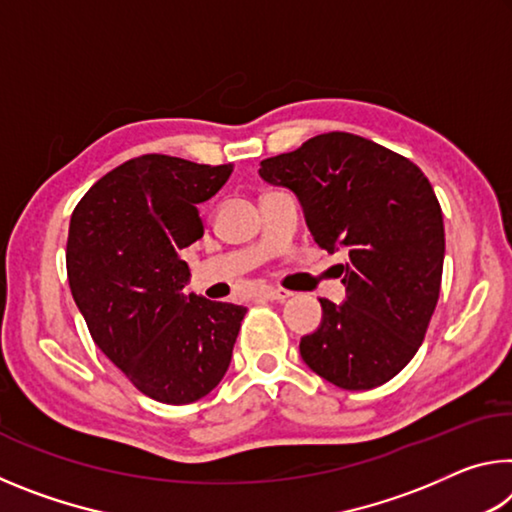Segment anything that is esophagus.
Returning <instances> with one entry per match:
<instances>
[{
  "label": "esophagus",
  "instance_id": "34e87169",
  "mask_svg": "<svg viewBox=\"0 0 512 512\" xmlns=\"http://www.w3.org/2000/svg\"><path fill=\"white\" fill-rule=\"evenodd\" d=\"M259 296L266 298V300L284 302L287 298H291V291H287V289H277V287H264L262 291H259Z\"/></svg>",
  "mask_w": 512,
  "mask_h": 512
}]
</instances>
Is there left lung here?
Returning <instances> with one entry per match:
<instances>
[{
	"label": "left lung",
	"instance_id": "obj_1",
	"mask_svg": "<svg viewBox=\"0 0 512 512\" xmlns=\"http://www.w3.org/2000/svg\"><path fill=\"white\" fill-rule=\"evenodd\" d=\"M266 183L300 198L320 248L348 250L343 305L320 300L323 323L302 336L307 366L345 391L391 381L424 341L440 296L445 225L418 164L352 133H323L262 160Z\"/></svg>",
	"mask_w": 512,
	"mask_h": 512
}]
</instances>
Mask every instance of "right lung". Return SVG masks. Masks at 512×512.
<instances>
[{
  "label": "right lung",
  "mask_w": 512,
  "mask_h": 512,
  "mask_svg": "<svg viewBox=\"0 0 512 512\" xmlns=\"http://www.w3.org/2000/svg\"><path fill=\"white\" fill-rule=\"evenodd\" d=\"M232 164L149 153L119 164L74 207L67 280L94 343L162 404L205 397L230 366L246 307L183 289L178 253L203 237L198 203L230 178Z\"/></svg>",
  "instance_id": "1"
}]
</instances>
